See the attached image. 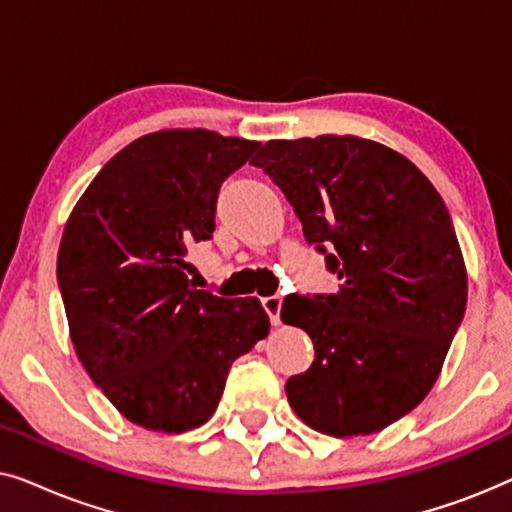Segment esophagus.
I'll list each match as a JSON object with an SVG mask.
<instances>
[{"label": "esophagus", "mask_w": 512, "mask_h": 512, "mask_svg": "<svg viewBox=\"0 0 512 512\" xmlns=\"http://www.w3.org/2000/svg\"><path fill=\"white\" fill-rule=\"evenodd\" d=\"M263 310L268 312L270 324L277 326V324H279V312H282V296L263 298Z\"/></svg>", "instance_id": "obj_1"}]
</instances>
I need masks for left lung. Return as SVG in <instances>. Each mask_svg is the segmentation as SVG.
I'll return each instance as SVG.
<instances>
[{
    "label": "left lung",
    "mask_w": 512,
    "mask_h": 512,
    "mask_svg": "<svg viewBox=\"0 0 512 512\" xmlns=\"http://www.w3.org/2000/svg\"><path fill=\"white\" fill-rule=\"evenodd\" d=\"M251 165L282 188L305 240L340 286L284 298V324L312 338L314 361L286 382L310 429L368 436L417 408L464 319L468 277L443 198L415 163L373 139H270Z\"/></svg>",
    "instance_id": "obj_1"
}]
</instances>
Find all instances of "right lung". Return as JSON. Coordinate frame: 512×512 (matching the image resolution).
<instances>
[{
    "label": "right lung",
    "mask_w": 512,
    "mask_h": 512,
    "mask_svg": "<svg viewBox=\"0 0 512 512\" xmlns=\"http://www.w3.org/2000/svg\"><path fill=\"white\" fill-rule=\"evenodd\" d=\"M258 142L202 128L118 151L69 214L58 284L76 356L111 405L149 431L214 415L235 359L270 331L258 298L195 289L186 251L209 240L219 188Z\"/></svg>",
    "instance_id": "add662e5"
}]
</instances>
